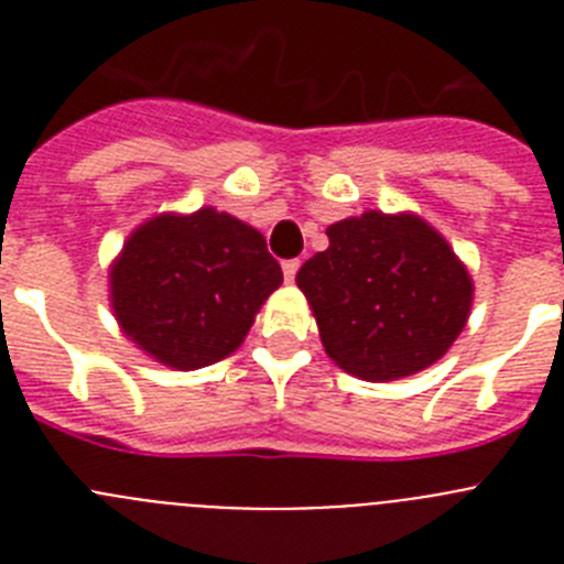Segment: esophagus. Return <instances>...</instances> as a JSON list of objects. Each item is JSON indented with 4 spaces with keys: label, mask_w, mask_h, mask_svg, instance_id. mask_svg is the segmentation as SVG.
I'll return each instance as SVG.
<instances>
[{
    "label": "esophagus",
    "mask_w": 564,
    "mask_h": 564,
    "mask_svg": "<svg viewBox=\"0 0 564 564\" xmlns=\"http://www.w3.org/2000/svg\"><path fill=\"white\" fill-rule=\"evenodd\" d=\"M282 273H285V282H293L299 273V259H285L282 262Z\"/></svg>",
    "instance_id": "obj_1"
}]
</instances>
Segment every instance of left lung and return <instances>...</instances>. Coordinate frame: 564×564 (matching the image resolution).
<instances>
[{
	"label": "left lung",
	"mask_w": 564,
	"mask_h": 564,
	"mask_svg": "<svg viewBox=\"0 0 564 564\" xmlns=\"http://www.w3.org/2000/svg\"><path fill=\"white\" fill-rule=\"evenodd\" d=\"M299 268L327 356L364 381H395L446 356L471 311V276L417 214L333 223Z\"/></svg>",
	"instance_id": "left-lung-1"
}]
</instances>
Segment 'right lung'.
Here are the masks:
<instances>
[{
  "label": "right lung",
  "instance_id": "right-lung-1",
  "mask_svg": "<svg viewBox=\"0 0 564 564\" xmlns=\"http://www.w3.org/2000/svg\"><path fill=\"white\" fill-rule=\"evenodd\" d=\"M279 285L265 237L212 206L138 226L109 271L121 330L174 370L231 356Z\"/></svg>",
  "mask_w": 564,
  "mask_h": 564
}]
</instances>
